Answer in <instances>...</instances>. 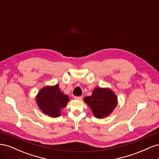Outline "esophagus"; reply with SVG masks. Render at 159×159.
I'll return each mask as SVG.
<instances>
[{
    "label": "esophagus",
    "instance_id": "esophagus-1",
    "mask_svg": "<svg viewBox=\"0 0 159 159\" xmlns=\"http://www.w3.org/2000/svg\"><path fill=\"white\" fill-rule=\"evenodd\" d=\"M74 99L77 100H81L82 99V97H81V96H75Z\"/></svg>",
    "mask_w": 159,
    "mask_h": 159
}]
</instances>
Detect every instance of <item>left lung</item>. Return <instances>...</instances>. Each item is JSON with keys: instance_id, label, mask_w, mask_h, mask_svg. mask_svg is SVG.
Returning <instances> with one entry per match:
<instances>
[{"instance_id": "left-lung-1", "label": "left lung", "mask_w": 159, "mask_h": 159, "mask_svg": "<svg viewBox=\"0 0 159 159\" xmlns=\"http://www.w3.org/2000/svg\"><path fill=\"white\" fill-rule=\"evenodd\" d=\"M96 118L106 117L117 105V95L109 88H95L92 95L84 98Z\"/></svg>"}]
</instances>
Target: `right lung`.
I'll return each mask as SVG.
<instances>
[{
  "mask_svg": "<svg viewBox=\"0 0 159 159\" xmlns=\"http://www.w3.org/2000/svg\"><path fill=\"white\" fill-rule=\"evenodd\" d=\"M58 84L47 85L41 89L36 97V103L43 113L50 117L60 116V111L70 101L68 95L61 92Z\"/></svg>",
  "mask_w": 159,
  "mask_h": 159,
  "instance_id": "right-lung-1",
  "label": "right lung"
}]
</instances>
